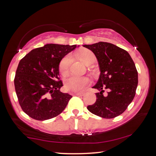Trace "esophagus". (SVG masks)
Instances as JSON below:
<instances>
[{
    "mask_svg": "<svg viewBox=\"0 0 156 156\" xmlns=\"http://www.w3.org/2000/svg\"><path fill=\"white\" fill-rule=\"evenodd\" d=\"M84 92H78V93H75V94H73V95H74V96H84Z\"/></svg>",
    "mask_w": 156,
    "mask_h": 156,
    "instance_id": "esophagus-1",
    "label": "esophagus"
}]
</instances>
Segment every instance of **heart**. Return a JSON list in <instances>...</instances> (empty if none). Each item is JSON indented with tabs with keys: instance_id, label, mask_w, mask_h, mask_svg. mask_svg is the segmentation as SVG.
<instances>
[{
	"instance_id": "heart-1",
	"label": "heart",
	"mask_w": 156,
	"mask_h": 156,
	"mask_svg": "<svg viewBox=\"0 0 156 156\" xmlns=\"http://www.w3.org/2000/svg\"><path fill=\"white\" fill-rule=\"evenodd\" d=\"M76 55L87 65H89L96 60V56L94 53L88 49L82 50ZM72 62V58L71 56H66L61 60L59 65V70L62 76H65L68 74ZM89 83V80L87 77H78L72 76L65 80V87L69 91L78 92L83 90Z\"/></svg>"
}]
</instances>
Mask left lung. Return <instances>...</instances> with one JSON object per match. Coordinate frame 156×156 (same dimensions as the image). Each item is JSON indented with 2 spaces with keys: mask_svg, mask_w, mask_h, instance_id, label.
<instances>
[{
  "mask_svg": "<svg viewBox=\"0 0 156 156\" xmlns=\"http://www.w3.org/2000/svg\"><path fill=\"white\" fill-rule=\"evenodd\" d=\"M83 46L94 52L100 71L93 87L99 91L96 101L87 109L103 118L122 114L136 95L138 79L135 63L126 50L112 43L99 42ZM105 89L108 91L107 94H104Z\"/></svg>",
  "mask_w": 156,
  "mask_h": 156,
  "instance_id": "left-lung-1",
  "label": "left lung"
}]
</instances>
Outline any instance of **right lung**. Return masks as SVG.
Here are the masks:
<instances>
[{"label": "right lung", "instance_id": "obj_1", "mask_svg": "<svg viewBox=\"0 0 156 156\" xmlns=\"http://www.w3.org/2000/svg\"><path fill=\"white\" fill-rule=\"evenodd\" d=\"M76 45L47 44L28 53L19 62L14 78L15 90L23 112L37 120L58 115L72 96L62 93L59 64Z\"/></svg>", "mask_w": 156, "mask_h": 156}]
</instances>
